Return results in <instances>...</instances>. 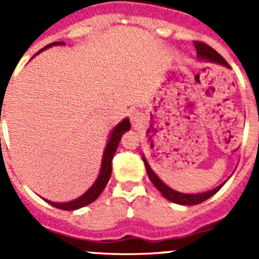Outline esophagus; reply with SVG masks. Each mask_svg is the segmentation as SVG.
<instances>
[{
    "label": "esophagus",
    "mask_w": 259,
    "mask_h": 259,
    "mask_svg": "<svg viewBox=\"0 0 259 259\" xmlns=\"http://www.w3.org/2000/svg\"><path fill=\"white\" fill-rule=\"evenodd\" d=\"M130 116H131V123L134 127H137L141 123V120H143V116H141V114L139 111H134Z\"/></svg>",
    "instance_id": "esophagus-1"
}]
</instances>
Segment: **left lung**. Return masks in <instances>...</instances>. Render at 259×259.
Listing matches in <instances>:
<instances>
[{"instance_id": "8db88e82", "label": "left lung", "mask_w": 259, "mask_h": 259, "mask_svg": "<svg viewBox=\"0 0 259 259\" xmlns=\"http://www.w3.org/2000/svg\"><path fill=\"white\" fill-rule=\"evenodd\" d=\"M193 44H194V48H196V52H197V58L200 59V61L218 63V65H222L224 66V67L230 68V65L226 62V59H224L218 52H215L211 47L203 44V42H200V41H194ZM143 161H144V164H145L146 172H148L150 182L154 184L155 188L161 192V194L166 198V200L171 201V202L174 203H178V205H185V206H187V205H198V203L203 202V201H206L207 198L211 197V196H214V194L224 185L223 183V184L218 185L217 188L211 189V191L202 192V193H192V194L182 193V192L174 191L172 188H170L168 185L164 184V183L158 178L157 174L152 170L150 164L148 163V161H146V158L144 154H143Z\"/></svg>"}]
</instances>
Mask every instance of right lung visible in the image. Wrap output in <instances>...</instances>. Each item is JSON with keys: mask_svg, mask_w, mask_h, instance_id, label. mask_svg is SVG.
<instances>
[{"mask_svg": "<svg viewBox=\"0 0 259 259\" xmlns=\"http://www.w3.org/2000/svg\"><path fill=\"white\" fill-rule=\"evenodd\" d=\"M57 45H65L63 41H58V42H52V44L47 45L45 48L37 52L35 56L40 54L41 52H44L45 49L48 48H52V47H57ZM131 128V123H130V119L125 118L123 119L122 122L118 123L115 127L113 128V131L110 132V136H109V140H107L106 146H105V150H104V155H102V162H101V168H100V174H98L97 179L96 182L93 183L92 187L88 189L87 192H84L80 197L75 198L72 201H68V202H53V201L49 200H44L47 201L48 203H50L52 206L57 207V209H61V210H77L80 207H84L89 203H92L93 201H96L98 198V196L102 193V191L105 189L106 187L107 182H109L110 176H111V161H113V157L115 154L116 149H118V145L120 143V139H122L123 134L125 131H128Z\"/></svg>", "mask_w": 259, "mask_h": 259, "instance_id": "obj_1", "label": "right lung"}]
</instances>
